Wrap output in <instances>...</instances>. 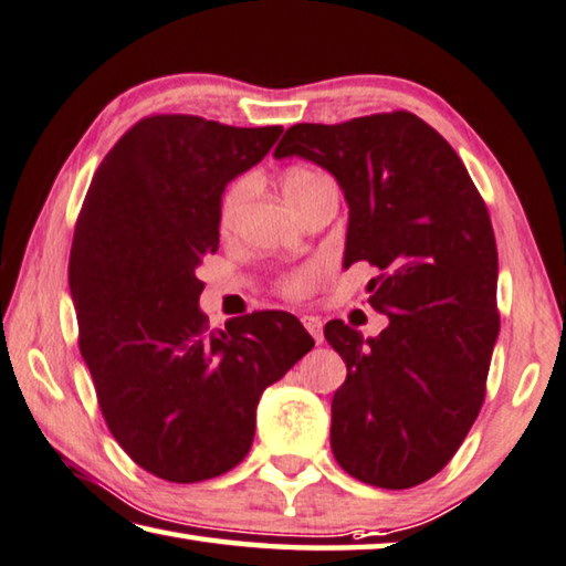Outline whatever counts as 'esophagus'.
<instances>
[{"label":"esophagus","instance_id":"obj_1","mask_svg":"<svg viewBox=\"0 0 566 566\" xmlns=\"http://www.w3.org/2000/svg\"><path fill=\"white\" fill-rule=\"evenodd\" d=\"M303 325H305V331H308L311 335H313V340L315 343H323V321L321 318H315V315H303Z\"/></svg>","mask_w":566,"mask_h":566}]
</instances>
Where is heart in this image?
<instances>
[{
	"mask_svg": "<svg viewBox=\"0 0 566 566\" xmlns=\"http://www.w3.org/2000/svg\"><path fill=\"white\" fill-rule=\"evenodd\" d=\"M323 181H328V178L321 176L318 171H311V168H289V171L283 174V193L289 198V203L295 208L301 203L303 196H308L315 186H321ZM253 193V178H238L231 186L226 188V193L221 198V208H218V221H221V228H233L238 216H241L243 206L248 198ZM318 268H305V271H295L289 277H285L281 291L289 295V298H303L305 293L313 289L315 277H318Z\"/></svg>",
	"mask_w": 566,
	"mask_h": 566,
	"instance_id": "b5f03b06",
	"label": "heart"
}]
</instances>
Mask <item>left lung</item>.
I'll list each match as a JSON object with an SVG mask.
<instances>
[{"instance_id":"left-lung-1","label":"left lung","mask_w":566,"mask_h":566,"mask_svg":"<svg viewBox=\"0 0 566 566\" xmlns=\"http://www.w3.org/2000/svg\"><path fill=\"white\" fill-rule=\"evenodd\" d=\"M275 158L335 176L348 203L343 268L368 261L375 338L331 321L348 378L333 395L331 448L373 488L408 490L452 460L478 420L500 335L497 243L454 148L410 112L295 124Z\"/></svg>"}]
</instances>
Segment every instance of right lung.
Here are the masks:
<instances>
[{"label":"right lung","instance_id":"1","mask_svg":"<svg viewBox=\"0 0 566 566\" xmlns=\"http://www.w3.org/2000/svg\"><path fill=\"white\" fill-rule=\"evenodd\" d=\"M281 134L148 116L104 156L78 213L69 258L78 350L116 442L161 480L235 468L253 444L263 390L315 345L291 313L208 331L198 308L196 268L218 251L226 186Z\"/></svg>","mask_w":566,"mask_h":566}]
</instances>
